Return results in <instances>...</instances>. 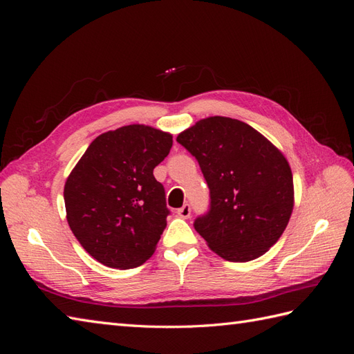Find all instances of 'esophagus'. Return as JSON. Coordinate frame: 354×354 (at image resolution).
Here are the masks:
<instances>
[{
  "label": "esophagus",
  "instance_id": "esophagus-1",
  "mask_svg": "<svg viewBox=\"0 0 354 354\" xmlns=\"http://www.w3.org/2000/svg\"><path fill=\"white\" fill-rule=\"evenodd\" d=\"M190 212H192V211H190V205H187V203H186V205H183V207L177 209L178 217L185 218V220H187V218L190 217Z\"/></svg>",
  "mask_w": 354,
  "mask_h": 354
}]
</instances>
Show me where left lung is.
I'll return each instance as SVG.
<instances>
[{
    "instance_id": "8db88e82",
    "label": "left lung",
    "mask_w": 354,
    "mask_h": 354,
    "mask_svg": "<svg viewBox=\"0 0 354 354\" xmlns=\"http://www.w3.org/2000/svg\"><path fill=\"white\" fill-rule=\"evenodd\" d=\"M205 177L211 209L195 229L221 259H259L279 241L294 209L292 171L270 140L238 120L203 118L177 136Z\"/></svg>"
}]
</instances>
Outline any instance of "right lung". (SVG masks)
<instances>
[{"label": "right lung", "instance_id": "obj_1", "mask_svg": "<svg viewBox=\"0 0 354 354\" xmlns=\"http://www.w3.org/2000/svg\"><path fill=\"white\" fill-rule=\"evenodd\" d=\"M173 134L131 124L95 137L66 178V220L93 259L112 269L142 266L156 250L168 208L153 176Z\"/></svg>", "mask_w": 354, "mask_h": 354}]
</instances>
